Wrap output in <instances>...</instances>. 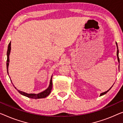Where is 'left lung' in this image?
I'll return each mask as SVG.
<instances>
[{"label": "left lung", "instance_id": "obj_1", "mask_svg": "<svg viewBox=\"0 0 123 123\" xmlns=\"http://www.w3.org/2000/svg\"><path fill=\"white\" fill-rule=\"evenodd\" d=\"M116 45H117V57H118V62H119V55H118V54H119V50H118V45H117V43H116ZM112 87H113V86H112ZM111 88H110V89H108V90L107 91H106V92H103V93H102L101 94H100V96H103V95H104L105 94H106V93H107L108 92L110 89H111Z\"/></svg>", "mask_w": 123, "mask_h": 123}]
</instances>
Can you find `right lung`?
Masks as SVG:
<instances>
[{
  "label": "right lung",
  "mask_w": 123,
  "mask_h": 123,
  "mask_svg": "<svg viewBox=\"0 0 123 123\" xmlns=\"http://www.w3.org/2000/svg\"><path fill=\"white\" fill-rule=\"evenodd\" d=\"M10 50H11V42L9 43L8 45V51H7V60H6V68H7V72H8V67H9V55H10ZM52 76H51L50 82V85H49V87L46 89L45 91H44L42 92L38 93V94H34V93H31V94H28V93H25L24 92L20 91L19 90L17 89L18 91L19 92V93H20L21 94L23 95V96H26L28 98H32V99H40V98H43L48 96L50 93H51V91L52 90ZM12 81V80H11ZM14 86V85H13Z\"/></svg>",
  "instance_id": "1"
}]
</instances>
